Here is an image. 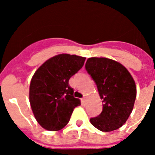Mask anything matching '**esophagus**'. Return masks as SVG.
I'll list each match as a JSON object with an SVG mask.
<instances>
[{
  "label": "esophagus",
  "mask_w": 155,
  "mask_h": 155,
  "mask_svg": "<svg viewBox=\"0 0 155 155\" xmlns=\"http://www.w3.org/2000/svg\"><path fill=\"white\" fill-rule=\"evenodd\" d=\"M81 101H82V103L85 104V102H86V97H84V98H82Z\"/></svg>",
  "instance_id": "obj_1"
}]
</instances>
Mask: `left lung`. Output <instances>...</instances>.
<instances>
[{
	"label": "left lung",
	"mask_w": 155,
	"mask_h": 155,
	"mask_svg": "<svg viewBox=\"0 0 155 155\" xmlns=\"http://www.w3.org/2000/svg\"><path fill=\"white\" fill-rule=\"evenodd\" d=\"M85 69L96 84L102 100V112L90 119L95 128L103 132L117 130L132 113L137 87L128 70L117 61L105 57H91Z\"/></svg>",
	"instance_id": "1"
}]
</instances>
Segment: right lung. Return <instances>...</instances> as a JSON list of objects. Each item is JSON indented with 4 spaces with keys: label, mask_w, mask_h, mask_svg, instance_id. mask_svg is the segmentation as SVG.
I'll use <instances>...</instances> for the list:
<instances>
[{
    "label": "right lung",
    "mask_w": 155,
    "mask_h": 155,
    "mask_svg": "<svg viewBox=\"0 0 155 155\" xmlns=\"http://www.w3.org/2000/svg\"><path fill=\"white\" fill-rule=\"evenodd\" d=\"M85 59L62 53L47 60L35 72L30 83L29 102L42 128L61 130L68 124L74 109L81 105L68 82L83 67Z\"/></svg>",
    "instance_id": "1"
}]
</instances>
